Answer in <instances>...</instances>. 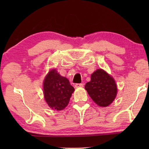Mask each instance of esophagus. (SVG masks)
I'll return each instance as SVG.
<instances>
[{"label": "esophagus", "mask_w": 149, "mask_h": 149, "mask_svg": "<svg viewBox=\"0 0 149 149\" xmlns=\"http://www.w3.org/2000/svg\"><path fill=\"white\" fill-rule=\"evenodd\" d=\"M83 86H84V84L83 83H77L75 85V88H79V87H83Z\"/></svg>", "instance_id": "obj_1"}]
</instances>
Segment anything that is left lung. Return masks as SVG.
<instances>
[{
    "instance_id": "8db88e82",
    "label": "left lung",
    "mask_w": 149,
    "mask_h": 149,
    "mask_svg": "<svg viewBox=\"0 0 149 149\" xmlns=\"http://www.w3.org/2000/svg\"><path fill=\"white\" fill-rule=\"evenodd\" d=\"M85 89L97 105L106 107L115 99L117 88L115 80L102 69L91 75V81L85 84Z\"/></svg>"
}]
</instances>
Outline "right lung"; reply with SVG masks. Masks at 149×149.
Wrapping results in <instances>:
<instances>
[{"label":"right lung","mask_w":149,"mask_h":149,"mask_svg":"<svg viewBox=\"0 0 149 149\" xmlns=\"http://www.w3.org/2000/svg\"><path fill=\"white\" fill-rule=\"evenodd\" d=\"M74 91L69 81L61 76L55 69L49 72L43 82L45 99L53 109L60 111L66 107Z\"/></svg>","instance_id":"1"}]
</instances>
